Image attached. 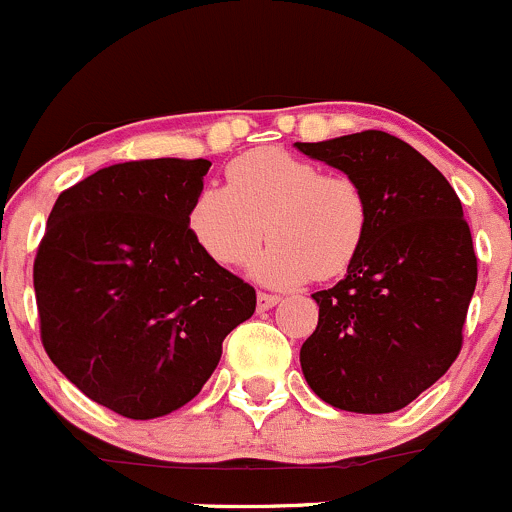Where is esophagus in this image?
<instances>
[{"label":"esophagus","mask_w":512,"mask_h":512,"mask_svg":"<svg viewBox=\"0 0 512 512\" xmlns=\"http://www.w3.org/2000/svg\"><path fill=\"white\" fill-rule=\"evenodd\" d=\"M281 301V296H276V293H258L256 296V303H258V311H268V308H273L276 303Z\"/></svg>","instance_id":"esophagus-1"}]
</instances>
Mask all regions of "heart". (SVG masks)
<instances>
[{"label": "heart", "instance_id": "heart-1", "mask_svg": "<svg viewBox=\"0 0 512 512\" xmlns=\"http://www.w3.org/2000/svg\"><path fill=\"white\" fill-rule=\"evenodd\" d=\"M191 239L219 266H236L268 236L249 273L268 286L343 276L371 229L361 181L326 174L316 161L266 146L226 166V186L196 191L186 211Z\"/></svg>", "mask_w": 512, "mask_h": 512}]
</instances>
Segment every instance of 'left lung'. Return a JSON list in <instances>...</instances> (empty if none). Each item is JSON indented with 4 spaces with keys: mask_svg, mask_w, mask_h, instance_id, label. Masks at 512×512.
Instances as JSON below:
<instances>
[{
    "mask_svg": "<svg viewBox=\"0 0 512 512\" xmlns=\"http://www.w3.org/2000/svg\"><path fill=\"white\" fill-rule=\"evenodd\" d=\"M296 149L361 181L371 229L346 278L316 291L318 326L301 368L321 401L351 413H393L458 358L478 281L458 194L411 144L386 131Z\"/></svg>",
    "mask_w": 512,
    "mask_h": 512,
    "instance_id": "left-lung-1",
    "label": "left lung"
}]
</instances>
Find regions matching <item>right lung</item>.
<instances>
[{
    "label": "right lung",
    "mask_w": 512,
    "mask_h": 512,
    "mask_svg": "<svg viewBox=\"0 0 512 512\" xmlns=\"http://www.w3.org/2000/svg\"><path fill=\"white\" fill-rule=\"evenodd\" d=\"M206 159H141L62 191L34 258L39 331L54 366L134 421L186 406L256 291L191 239Z\"/></svg>",
    "instance_id": "right-lung-1"
}]
</instances>
